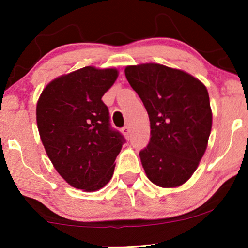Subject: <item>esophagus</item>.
Wrapping results in <instances>:
<instances>
[{
  "mask_svg": "<svg viewBox=\"0 0 248 248\" xmlns=\"http://www.w3.org/2000/svg\"><path fill=\"white\" fill-rule=\"evenodd\" d=\"M122 132H123V134L125 135V137L126 138H130V132H131V130H130V126H128V125H125V126L122 128Z\"/></svg>",
  "mask_w": 248,
  "mask_h": 248,
  "instance_id": "esophagus-1",
  "label": "esophagus"
}]
</instances>
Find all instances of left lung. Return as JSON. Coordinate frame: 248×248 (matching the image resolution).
<instances>
[{"mask_svg": "<svg viewBox=\"0 0 248 248\" xmlns=\"http://www.w3.org/2000/svg\"><path fill=\"white\" fill-rule=\"evenodd\" d=\"M125 77L150 120V141L140 151L145 174L160 187L184 184L198 168L211 133L208 90L191 74L155 63L126 66Z\"/></svg>", "mask_w": 248, "mask_h": 248, "instance_id": "obj_1", "label": "left lung"}]
</instances>
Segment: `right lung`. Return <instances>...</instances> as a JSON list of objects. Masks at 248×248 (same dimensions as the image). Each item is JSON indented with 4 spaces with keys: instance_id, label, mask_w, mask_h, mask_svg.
<instances>
[{
    "instance_id": "add662e5",
    "label": "right lung",
    "mask_w": 248,
    "mask_h": 248,
    "mask_svg": "<svg viewBox=\"0 0 248 248\" xmlns=\"http://www.w3.org/2000/svg\"><path fill=\"white\" fill-rule=\"evenodd\" d=\"M116 69L86 66L47 84L37 103L39 135L57 172L73 187L94 192L114 174L125 139L109 123L101 97Z\"/></svg>"
}]
</instances>
